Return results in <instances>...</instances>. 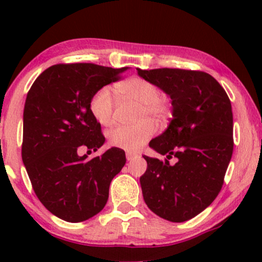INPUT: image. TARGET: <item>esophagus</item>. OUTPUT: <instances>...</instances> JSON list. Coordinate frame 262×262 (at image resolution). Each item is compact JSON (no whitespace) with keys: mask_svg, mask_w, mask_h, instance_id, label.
Wrapping results in <instances>:
<instances>
[{"mask_svg":"<svg viewBox=\"0 0 262 262\" xmlns=\"http://www.w3.org/2000/svg\"><path fill=\"white\" fill-rule=\"evenodd\" d=\"M125 156H127V160L128 161H133L134 159L137 158V155L133 154V152H127V155H125Z\"/></svg>","mask_w":262,"mask_h":262,"instance_id":"obj_1","label":"esophagus"}]
</instances>
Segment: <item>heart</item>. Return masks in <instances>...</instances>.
Masks as SVG:
<instances>
[{
    "instance_id": "1",
    "label": "heart",
    "mask_w": 262,
    "mask_h": 262,
    "mask_svg": "<svg viewBox=\"0 0 262 262\" xmlns=\"http://www.w3.org/2000/svg\"><path fill=\"white\" fill-rule=\"evenodd\" d=\"M117 92L123 97L130 98L140 104L138 111V121L149 118L162 122L170 112L169 104L160 98V91L154 83L140 77H130L116 86ZM114 101L111 90L102 87L95 92L90 101V110L95 119L102 125H110L113 121ZM151 122L138 123L137 125H119L108 133V143L114 148L125 151H138L154 133Z\"/></svg>"
}]
</instances>
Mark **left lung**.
<instances>
[{
  "label": "left lung",
  "mask_w": 262,
  "mask_h": 262,
  "mask_svg": "<svg viewBox=\"0 0 262 262\" xmlns=\"http://www.w3.org/2000/svg\"><path fill=\"white\" fill-rule=\"evenodd\" d=\"M169 96L172 117L149 146L167 159L144 155L148 167L140 177L146 206L159 217L181 223L196 217L218 196L233 154L230 100L209 74L181 69H137Z\"/></svg>",
  "instance_id": "1"
}]
</instances>
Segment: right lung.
<instances>
[{
    "mask_svg": "<svg viewBox=\"0 0 262 262\" xmlns=\"http://www.w3.org/2000/svg\"><path fill=\"white\" fill-rule=\"evenodd\" d=\"M127 70L54 65L39 75L27 95L22 160L39 201L62 221L77 223L100 213L111 181L125 165V152L118 148L93 159L77 151L82 146L96 151L104 144L90 101Z\"/></svg>",
    "mask_w": 262,
    "mask_h": 262,
    "instance_id": "add662e5",
    "label": "right lung"
}]
</instances>
